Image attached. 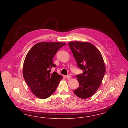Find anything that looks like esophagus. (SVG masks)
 <instances>
[{
	"mask_svg": "<svg viewBox=\"0 0 128 128\" xmlns=\"http://www.w3.org/2000/svg\"><path fill=\"white\" fill-rule=\"evenodd\" d=\"M72 76H70V75H67L66 76V78H67V79L68 80H70L71 78H72Z\"/></svg>",
	"mask_w": 128,
	"mask_h": 128,
	"instance_id": "esophagus-1",
	"label": "esophagus"
}]
</instances>
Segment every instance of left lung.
<instances>
[{"label":"left lung","mask_w":128,"mask_h":128,"mask_svg":"<svg viewBox=\"0 0 128 128\" xmlns=\"http://www.w3.org/2000/svg\"><path fill=\"white\" fill-rule=\"evenodd\" d=\"M68 44L78 66L84 70L76 76L79 85L74 93L82 99L90 98L100 87L106 72L103 56L92 43L72 41Z\"/></svg>","instance_id":"8db88e82"}]
</instances>
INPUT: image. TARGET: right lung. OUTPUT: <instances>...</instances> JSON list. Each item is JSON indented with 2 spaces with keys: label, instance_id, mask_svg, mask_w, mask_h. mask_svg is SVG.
<instances>
[{
  "label": "right lung",
  "instance_id": "add662e5",
  "mask_svg": "<svg viewBox=\"0 0 128 128\" xmlns=\"http://www.w3.org/2000/svg\"><path fill=\"white\" fill-rule=\"evenodd\" d=\"M66 44L40 42L27 54L23 65L25 80L32 92L38 98L46 99L55 91L63 77L56 72H51L56 67L53 59L57 51Z\"/></svg>",
  "mask_w": 128,
  "mask_h": 128
}]
</instances>
